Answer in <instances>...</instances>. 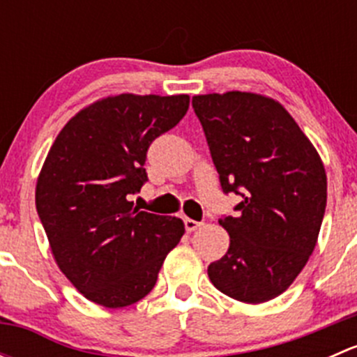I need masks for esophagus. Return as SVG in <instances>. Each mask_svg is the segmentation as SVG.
I'll list each match as a JSON object with an SVG mask.
<instances>
[{
  "mask_svg": "<svg viewBox=\"0 0 357 357\" xmlns=\"http://www.w3.org/2000/svg\"><path fill=\"white\" fill-rule=\"evenodd\" d=\"M202 225V222H199V221H195V219H190V218H185V228H186V231L188 233H192V231H195L197 228H199V226Z\"/></svg>",
  "mask_w": 357,
  "mask_h": 357,
  "instance_id": "1",
  "label": "esophagus"
}]
</instances>
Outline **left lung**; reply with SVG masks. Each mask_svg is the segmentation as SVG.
I'll list each match as a JSON object with an SVG mask.
<instances>
[{"label":"left lung","instance_id":"left-lung-1","mask_svg":"<svg viewBox=\"0 0 357 357\" xmlns=\"http://www.w3.org/2000/svg\"><path fill=\"white\" fill-rule=\"evenodd\" d=\"M193 110L205 132L222 192L242 197L222 215L229 248L208 266L228 297L261 304L291 285L318 240L326 174L318 152L291 115L255 93L199 95Z\"/></svg>","mask_w":357,"mask_h":357}]
</instances>
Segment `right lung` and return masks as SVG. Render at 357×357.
Returning a JSON list of instances; mask_svg holds the SVG:
<instances>
[{"label":"right lung","instance_id":"obj_1","mask_svg":"<svg viewBox=\"0 0 357 357\" xmlns=\"http://www.w3.org/2000/svg\"><path fill=\"white\" fill-rule=\"evenodd\" d=\"M188 105V95L110 96L72 117L50 149L36 208L59 268L95 304L142 301L185 233L181 219L138 211L129 197L149 181V146Z\"/></svg>","mask_w":357,"mask_h":357}]
</instances>
